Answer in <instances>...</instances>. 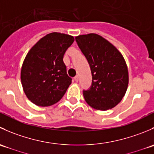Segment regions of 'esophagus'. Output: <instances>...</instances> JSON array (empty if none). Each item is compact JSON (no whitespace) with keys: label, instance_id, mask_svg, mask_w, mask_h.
Instances as JSON below:
<instances>
[{"label":"esophagus","instance_id":"1","mask_svg":"<svg viewBox=\"0 0 154 154\" xmlns=\"http://www.w3.org/2000/svg\"><path fill=\"white\" fill-rule=\"evenodd\" d=\"M74 80H75L76 82H77L79 80V77H78V76H75V77H74Z\"/></svg>","mask_w":154,"mask_h":154}]
</instances>
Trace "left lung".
<instances>
[{
	"label": "left lung",
	"instance_id": "8db88e82",
	"mask_svg": "<svg viewBox=\"0 0 154 154\" xmlns=\"http://www.w3.org/2000/svg\"><path fill=\"white\" fill-rule=\"evenodd\" d=\"M75 39L92 76L90 88L83 91L85 100L97 110L113 108L122 100L128 86V69L123 56L97 34L78 35Z\"/></svg>",
	"mask_w": 154,
	"mask_h": 154
}]
</instances>
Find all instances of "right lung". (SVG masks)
Segmentation results:
<instances>
[{
  "label": "right lung",
  "mask_w": 154,
  "mask_h": 154,
  "mask_svg": "<svg viewBox=\"0 0 154 154\" xmlns=\"http://www.w3.org/2000/svg\"><path fill=\"white\" fill-rule=\"evenodd\" d=\"M71 35L51 32L42 38L26 56L21 71L23 89L34 104L48 106L63 97L72 79L63 57L74 42Z\"/></svg>",
  "instance_id": "add662e5"
}]
</instances>
